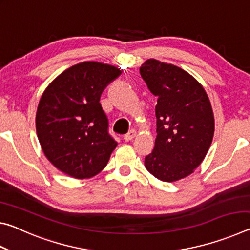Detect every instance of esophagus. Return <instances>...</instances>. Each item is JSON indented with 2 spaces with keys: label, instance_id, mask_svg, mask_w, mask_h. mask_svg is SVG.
<instances>
[{
  "label": "esophagus",
  "instance_id": "esophagus-1",
  "mask_svg": "<svg viewBox=\"0 0 250 250\" xmlns=\"http://www.w3.org/2000/svg\"><path fill=\"white\" fill-rule=\"evenodd\" d=\"M135 134H137V132H135L134 130H131L129 133H126L125 137H124V140L125 141V142H129V141H132L133 140V138L135 137Z\"/></svg>",
  "mask_w": 250,
  "mask_h": 250
}]
</instances>
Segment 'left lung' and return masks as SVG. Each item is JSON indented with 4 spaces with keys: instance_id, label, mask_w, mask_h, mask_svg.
Instances as JSON below:
<instances>
[{
    "instance_id": "1",
    "label": "left lung",
    "mask_w": 250,
    "mask_h": 250,
    "mask_svg": "<svg viewBox=\"0 0 250 250\" xmlns=\"http://www.w3.org/2000/svg\"><path fill=\"white\" fill-rule=\"evenodd\" d=\"M141 77L158 97L156 139L145 166L163 182L191 175L203 162L214 137V113L204 87L188 71L150 58Z\"/></svg>"
}]
</instances>
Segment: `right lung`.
I'll return each mask as SVG.
<instances>
[{
	"label": "right lung",
	"instance_id": "add662e5",
	"mask_svg": "<svg viewBox=\"0 0 250 250\" xmlns=\"http://www.w3.org/2000/svg\"><path fill=\"white\" fill-rule=\"evenodd\" d=\"M120 74L116 66L83 62L46 87L36 111V132L45 156L59 171L89 179L107 166L118 143L108 133L99 100Z\"/></svg>",
	"mask_w": 250,
	"mask_h": 250
}]
</instances>
